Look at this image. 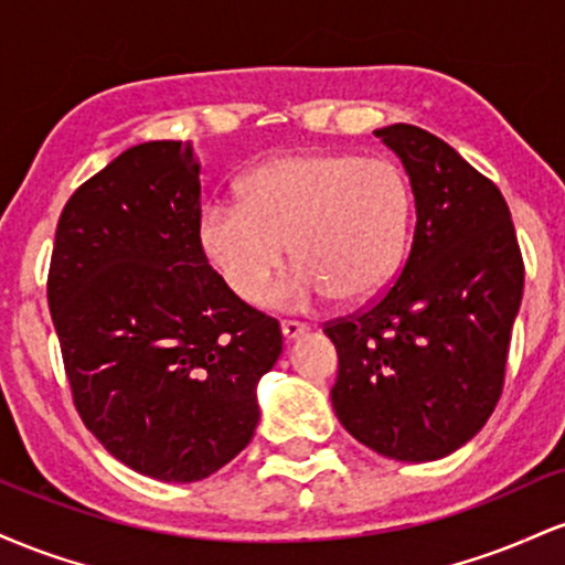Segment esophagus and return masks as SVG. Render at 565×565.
<instances>
[{
    "label": "esophagus",
    "instance_id": "esophagus-1",
    "mask_svg": "<svg viewBox=\"0 0 565 565\" xmlns=\"http://www.w3.org/2000/svg\"><path fill=\"white\" fill-rule=\"evenodd\" d=\"M308 332V327H305V323H300V321H281V334H284V340H297V337L300 334H305Z\"/></svg>",
    "mask_w": 565,
    "mask_h": 565
}]
</instances>
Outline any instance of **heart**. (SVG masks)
<instances>
[{
	"label": "heart",
	"instance_id": "1",
	"mask_svg": "<svg viewBox=\"0 0 565 565\" xmlns=\"http://www.w3.org/2000/svg\"><path fill=\"white\" fill-rule=\"evenodd\" d=\"M412 193L398 167L350 153H284L244 180V199L201 206V255L252 302L287 252L297 265L265 291L281 310L329 297L361 302L391 281L406 249Z\"/></svg>",
	"mask_w": 565,
	"mask_h": 565
}]
</instances>
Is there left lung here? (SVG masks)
<instances>
[{
	"mask_svg": "<svg viewBox=\"0 0 565 565\" xmlns=\"http://www.w3.org/2000/svg\"><path fill=\"white\" fill-rule=\"evenodd\" d=\"M374 135L404 161L417 223L391 287L323 323L340 359L332 406L382 457L430 462L468 444L502 395L523 257L508 201L449 142L414 125Z\"/></svg>",
	"mask_w": 565,
	"mask_h": 565,
	"instance_id": "obj_1",
	"label": "left lung"
}]
</instances>
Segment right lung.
<instances>
[{
  "label": "right lung",
  "instance_id": "add662e5",
  "mask_svg": "<svg viewBox=\"0 0 565 565\" xmlns=\"http://www.w3.org/2000/svg\"><path fill=\"white\" fill-rule=\"evenodd\" d=\"M191 142L127 148L57 220L47 302L87 430L127 468L191 483L255 436L278 321L225 287L196 242Z\"/></svg>",
  "mask_w": 565,
  "mask_h": 565
}]
</instances>
